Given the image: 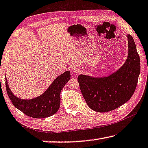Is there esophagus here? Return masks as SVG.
<instances>
[{"mask_svg":"<svg viewBox=\"0 0 148 148\" xmlns=\"http://www.w3.org/2000/svg\"><path fill=\"white\" fill-rule=\"evenodd\" d=\"M79 71H80V70H79V69L78 67H73L72 69V71L73 72V73H78L79 72Z\"/></svg>","mask_w":148,"mask_h":148,"instance_id":"esophagus-1","label":"esophagus"}]
</instances>
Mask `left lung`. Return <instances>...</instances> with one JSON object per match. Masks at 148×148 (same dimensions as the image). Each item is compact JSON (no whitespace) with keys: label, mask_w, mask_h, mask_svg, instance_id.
Wrapping results in <instances>:
<instances>
[{"label":"left lung","mask_w":148,"mask_h":148,"mask_svg":"<svg viewBox=\"0 0 148 148\" xmlns=\"http://www.w3.org/2000/svg\"><path fill=\"white\" fill-rule=\"evenodd\" d=\"M128 54L116 71L107 77L80 75L78 82L82 95L90 108L99 112L112 111L130 99L137 86L140 61L133 38L127 35Z\"/></svg>","instance_id":"left-lung-1"}]
</instances>
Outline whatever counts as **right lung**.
Wrapping results in <instances>:
<instances>
[{
  "mask_svg": "<svg viewBox=\"0 0 148 148\" xmlns=\"http://www.w3.org/2000/svg\"><path fill=\"white\" fill-rule=\"evenodd\" d=\"M71 78L69 71L58 76L40 96L32 99L18 98L11 91L6 78V88L8 97L16 108L25 114L35 119H44L56 114L60 106V93Z\"/></svg>",
  "mask_w": 148,
  "mask_h": 148,
  "instance_id": "right-lung-1",
  "label": "right lung"
}]
</instances>
